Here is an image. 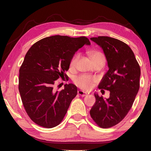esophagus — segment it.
<instances>
[{"instance_id":"esophagus-1","label":"esophagus","mask_w":151,"mask_h":151,"mask_svg":"<svg viewBox=\"0 0 151 151\" xmlns=\"http://www.w3.org/2000/svg\"><path fill=\"white\" fill-rule=\"evenodd\" d=\"M78 94H79V95H81V96H87V94H86L85 93V92L83 91H81V90L78 91Z\"/></svg>"}]
</instances>
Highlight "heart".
<instances>
[{"label":"heart","mask_w":151,"mask_h":151,"mask_svg":"<svg viewBox=\"0 0 151 151\" xmlns=\"http://www.w3.org/2000/svg\"><path fill=\"white\" fill-rule=\"evenodd\" d=\"M88 56L90 57L92 62H94L96 60L104 58V55L100 51L98 50H91L88 52ZM79 56L78 54H75L71 58L70 61V67L74 68L76 65V63L78 59ZM96 80L93 76L88 75H80L75 78L74 83L75 85L83 90L89 91L93 87L94 84L96 83Z\"/></svg>","instance_id":"obj_1"}]
</instances>
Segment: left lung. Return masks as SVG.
I'll use <instances>...</instances> for the list:
<instances>
[{
	"instance_id": "1",
	"label": "left lung",
	"mask_w": 151,
	"mask_h": 151,
	"mask_svg": "<svg viewBox=\"0 0 151 151\" xmlns=\"http://www.w3.org/2000/svg\"><path fill=\"white\" fill-rule=\"evenodd\" d=\"M91 40L103 48L109 70L99 84L102 93L110 91L109 99L94 94L96 102L90 111L99 127L107 129L119 123L132 106L140 86V68L134 52L126 43L109 37Z\"/></svg>"
}]
</instances>
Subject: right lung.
Listing matches in <instances>:
<instances>
[{
    "label": "right lung",
    "instance_id": "1",
    "mask_svg": "<svg viewBox=\"0 0 151 151\" xmlns=\"http://www.w3.org/2000/svg\"><path fill=\"white\" fill-rule=\"evenodd\" d=\"M85 45H91L85 37L55 35L39 40L28 50L19 69V90L35 123L50 129L62 122L77 87L66 84L63 90L55 92L53 85L60 77L66 78L71 58Z\"/></svg>",
    "mask_w": 151,
    "mask_h": 151
}]
</instances>
